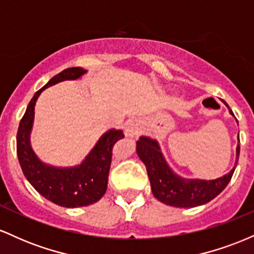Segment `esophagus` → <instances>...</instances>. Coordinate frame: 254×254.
<instances>
[{
	"label": "esophagus",
	"mask_w": 254,
	"mask_h": 254,
	"mask_svg": "<svg viewBox=\"0 0 254 254\" xmlns=\"http://www.w3.org/2000/svg\"><path fill=\"white\" fill-rule=\"evenodd\" d=\"M139 130V124L137 121L131 119L127 123V127H125V136L127 137H133L138 133Z\"/></svg>",
	"instance_id": "esophagus-1"
}]
</instances>
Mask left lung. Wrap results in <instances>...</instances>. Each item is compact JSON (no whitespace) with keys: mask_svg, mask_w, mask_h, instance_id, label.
Masks as SVG:
<instances>
[{"mask_svg":"<svg viewBox=\"0 0 254 254\" xmlns=\"http://www.w3.org/2000/svg\"><path fill=\"white\" fill-rule=\"evenodd\" d=\"M223 104L228 107L230 115L234 116L226 101H223ZM136 151L147 168L151 191L156 199L176 208H193L210 202L226 189L237 167L240 147L238 144L237 161L232 171L223 177L212 180L188 179L180 177L167 164L159 142L148 136L139 137L136 142Z\"/></svg>","mask_w":254,"mask_h":254,"instance_id":"1","label":"left lung"}]
</instances>
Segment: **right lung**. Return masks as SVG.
<instances>
[{"instance_id": "1", "label": "right lung", "mask_w": 254, "mask_h": 254, "mask_svg": "<svg viewBox=\"0 0 254 254\" xmlns=\"http://www.w3.org/2000/svg\"><path fill=\"white\" fill-rule=\"evenodd\" d=\"M87 70L80 66L68 68L54 76L31 99L20 121L16 135V151L26 179L50 202L64 208H78L97 203L107 189L112 148L124 137L122 130L110 129L95 143L80 165L57 167L43 162L32 149L31 131L34 121V106L43 90L63 81L77 80Z\"/></svg>"}]
</instances>
